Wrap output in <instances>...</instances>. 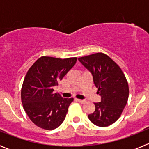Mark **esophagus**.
Returning a JSON list of instances; mask_svg holds the SVG:
<instances>
[{
  "label": "esophagus",
  "instance_id": "34e87169",
  "mask_svg": "<svg viewBox=\"0 0 149 149\" xmlns=\"http://www.w3.org/2000/svg\"><path fill=\"white\" fill-rule=\"evenodd\" d=\"M76 101H78V102H80V103L81 104H84L85 102H86V100H82V99H76Z\"/></svg>",
  "mask_w": 149,
  "mask_h": 149
}]
</instances>
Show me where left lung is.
Here are the masks:
<instances>
[{"label": "left lung", "mask_w": 149, "mask_h": 149, "mask_svg": "<svg viewBox=\"0 0 149 149\" xmlns=\"http://www.w3.org/2000/svg\"><path fill=\"white\" fill-rule=\"evenodd\" d=\"M90 72L101 101L94 103L95 110L89 119L99 127H107L118 120L127 102L128 84L120 67L103 53L78 58Z\"/></svg>", "instance_id": "1"}]
</instances>
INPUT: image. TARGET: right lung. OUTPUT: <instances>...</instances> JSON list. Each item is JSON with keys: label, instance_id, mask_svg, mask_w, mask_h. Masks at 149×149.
<instances>
[{"label": "right lung", "instance_id": "add662e5", "mask_svg": "<svg viewBox=\"0 0 149 149\" xmlns=\"http://www.w3.org/2000/svg\"><path fill=\"white\" fill-rule=\"evenodd\" d=\"M77 57L60 59L41 56L29 68L22 84V102L30 119L45 130H54L63 123L73 98H62L54 86L68 73Z\"/></svg>", "mask_w": 149, "mask_h": 149}]
</instances>
